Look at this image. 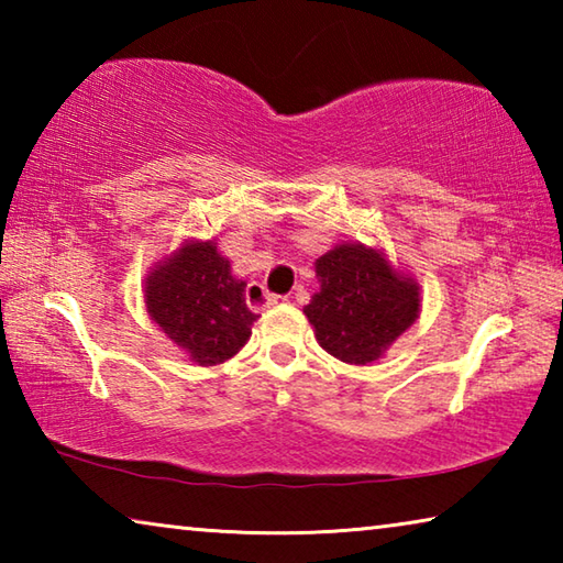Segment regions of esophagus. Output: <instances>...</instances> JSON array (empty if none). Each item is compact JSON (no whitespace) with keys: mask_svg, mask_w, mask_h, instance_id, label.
I'll use <instances>...</instances> for the list:
<instances>
[{"mask_svg":"<svg viewBox=\"0 0 563 563\" xmlns=\"http://www.w3.org/2000/svg\"><path fill=\"white\" fill-rule=\"evenodd\" d=\"M278 300H280L278 295H273V292L265 290V285H261V283H251L245 288L247 308L255 310V312H261L265 308H273V305H278Z\"/></svg>","mask_w":563,"mask_h":563,"instance_id":"obj_1","label":"esophagus"}]
</instances>
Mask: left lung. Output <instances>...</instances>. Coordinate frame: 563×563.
<instances>
[{
    "mask_svg": "<svg viewBox=\"0 0 563 563\" xmlns=\"http://www.w3.org/2000/svg\"><path fill=\"white\" fill-rule=\"evenodd\" d=\"M320 290L302 312L320 347L350 365H369L415 325L419 283L383 247L340 243L316 261Z\"/></svg>",
    "mask_w": 563,
    "mask_h": 563,
    "instance_id": "obj_1",
    "label": "left lung"
}]
</instances>
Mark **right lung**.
Here are the masks:
<instances>
[{
  "mask_svg": "<svg viewBox=\"0 0 563 563\" xmlns=\"http://www.w3.org/2000/svg\"><path fill=\"white\" fill-rule=\"evenodd\" d=\"M151 320L194 365L213 367L231 360L251 338L255 312L245 305V280L216 241H184L158 261L144 280Z\"/></svg>",
  "mask_w": 563,
  "mask_h": 563,
  "instance_id": "obj_1",
  "label": "right lung"
}]
</instances>
